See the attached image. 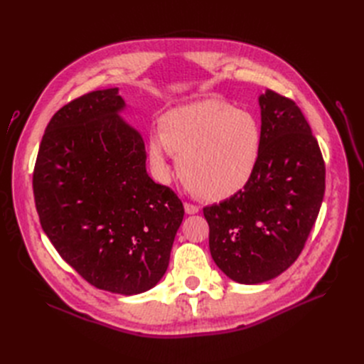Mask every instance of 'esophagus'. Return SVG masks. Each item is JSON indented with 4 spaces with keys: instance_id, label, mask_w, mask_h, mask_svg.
Masks as SVG:
<instances>
[{
    "instance_id": "esophagus-1",
    "label": "esophagus",
    "mask_w": 364,
    "mask_h": 364,
    "mask_svg": "<svg viewBox=\"0 0 364 364\" xmlns=\"http://www.w3.org/2000/svg\"><path fill=\"white\" fill-rule=\"evenodd\" d=\"M183 206H185V213L186 214H197V213H199V206H197V205L185 202Z\"/></svg>"
}]
</instances>
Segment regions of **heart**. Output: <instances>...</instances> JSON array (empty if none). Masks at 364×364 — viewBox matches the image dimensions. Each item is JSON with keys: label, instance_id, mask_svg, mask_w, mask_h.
<instances>
[{"label": "heart", "instance_id": "b5f03b06", "mask_svg": "<svg viewBox=\"0 0 364 364\" xmlns=\"http://www.w3.org/2000/svg\"><path fill=\"white\" fill-rule=\"evenodd\" d=\"M259 150L258 119L220 98L170 109L159 119V132L149 136L156 179H170L171 151L182 181L205 200H222L243 190L257 170Z\"/></svg>", "mask_w": 364, "mask_h": 364}]
</instances>
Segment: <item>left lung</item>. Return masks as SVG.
I'll use <instances>...</instances> for the list:
<instances>
[{"mask_svg":"<svg viewBox=\"0 0 364 364\" xmlns=\"http://www.w3.org/2000/svg\"><path fill=\"white\" fill-rule=\"evenodd\" d=\"M261 150L243 190L203 208L209 250L240 284L277 278L299 257L321 209L325 162L297 105L274 91L259 97Z\"/></svg>","mask_w":364,"mask_h":364,"instance_id":"obj_1","label":"left lung"}]
</instances>
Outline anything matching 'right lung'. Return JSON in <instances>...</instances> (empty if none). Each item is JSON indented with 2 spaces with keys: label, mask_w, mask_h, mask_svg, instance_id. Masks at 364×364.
<instances>
[{
  "label": "right lung",
  "mask_w": 364,
  "mask_h": 364,
  "mask_svg": "<svg viewBox=\"0 0 364 364\" xmlns=\"http://www.w3.org/2000/svg\"><path fill=\"white\" fill-rule=\"evenodd\" d=\"M124 106L114 87L60 107L41 141L33 194L59 255L94 287L130 296L164 277L185 211L147 174L144 141L118 115Z\"/></svg>",
  "instance_id": "obj_1"
}]
</instances>
